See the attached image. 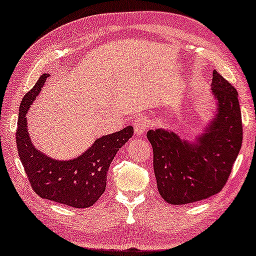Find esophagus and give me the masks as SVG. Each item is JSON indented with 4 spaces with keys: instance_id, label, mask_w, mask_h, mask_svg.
I'll list each match as a JSON object with an SVG mask.
<instances>
[{
    "instance_id": "1",
    "label": "esophagus",
    "mask_w": 256,
    "mask_h": 256,
    "mask_svg": "<svg viewBox=\"0 0 256 256\" xmlns=\"http://www.w3.org/2000/svg\"><path fill=\"white\" fill-rule=\"evenodd\" d=\"M148 127H150V124H148V119H145V118H138V119L135 121V124H134L135 132L140 136L143 135Z\"/></svg>"
}]
</instances>
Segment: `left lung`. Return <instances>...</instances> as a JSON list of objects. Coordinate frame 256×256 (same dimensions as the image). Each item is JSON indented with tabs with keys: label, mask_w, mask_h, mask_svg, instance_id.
<instances>
[{
	"label": "left lung",
	"mask_w": 256,
	"mask_h": 256,
	"mask_svg": "<svg viewBox=\"0 0 256 256\" xmlns=\"http://www.w3.org/2000/svg\"><path fill=\"white\" fill-rule=\"evenodd\" d=\"M215 116L194 143L167 129L148 130L159 194L168 204L186 205L218 194L226 186L242 143L238 92L214 70Z\"/></svg>",
	"instance_id": "8db88e82"
}]
</instances>
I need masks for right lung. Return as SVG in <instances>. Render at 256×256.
Masks as SVG:
<instances>
[{"label": "right lung", "instance_id": "right-lung-1", "mask_svg": "<svg viewBox=\"0 0 256 256\" xmlns=\"http://www.w3.org/2000/svg\"><path fill=\"white\" fill-rule=\"evenodd\" d=\"M49 74H42L19 106L16 143L19 158L35 194L43 199L74 208L92 206L106 188L108 167L116 152L134 134L132 126L97 138L78 158L60 161L34 146L27 130L26 113L41 92Z\"/></svg>", "mask_w": 256, "mask_h": 256}]
</instances>
